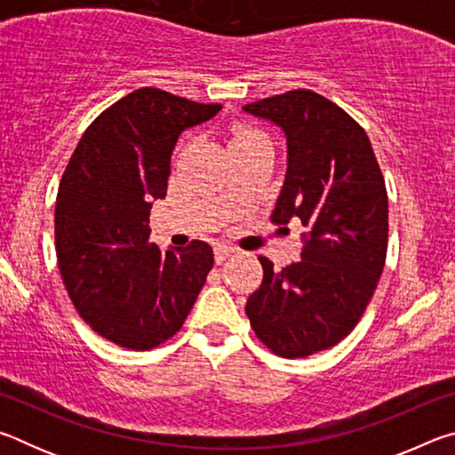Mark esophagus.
<instances>
[{"mask_svg":"<svg viewBox=\"0 0 455 455\" xmlns=\"http://www.w3.org/2000/svg\"><path fill=\"white\" fill-rule=\"evenodd\" d=\"M233 249L227 244H217L214 246V259H217V263H222V260H227L230 255H233Z\"/></svg>","mask_w":455,"mask_h":455,"instance_id":"1","label":"esophagus"}]
</instances>
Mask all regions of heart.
Returning <instances> with one entry per match:
<instances>
[{"mask_svg": "<svg viewBox=\"0 0 455 455\" xmlns=\"http://www.w3.org/2000/svg\"><path fill=\"white\" fill-rule=\"evenodd\" d=\"M265 138L267 136L263 132H259V130L243 128V130H238V132L233 136V140H230V148H235V146L257 142V140H265Z\"/></svg>", "mask_w": 455, "mask_h": 455, "instance_id": "1", "label": "heart"}]
</instances>
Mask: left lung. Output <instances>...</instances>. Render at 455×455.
Instances as JSON below:
<instances>
[{
  "label": "left lung",
  "instance_id": "8db88e82",
  "mask_svg": "<svg viewBox=\"0 0 455 455\" xmlns=\"http://www.w3.org/2000/svg\"><path fill=\"white\" fill-rule=\"evenodd\" d=\"M243 110L279 126L287 140V172L271 220L305 227L299 263L275 271L260 257L263 283L244 311L276 355L307 357L347 337L371 301L387 252L385 180L365 130L311 90Z\"/></svg>",
  "mask_w": 455,
  "mask_h": 455
}]
</instances>
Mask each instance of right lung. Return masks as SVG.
<instances>
[{
  "instance_id": "add662e5",
  "label": "right lung",
  "mask_w": 455,
  "mask_h": 455,
  "mask_svg": "<svg viewBox=\"0 0 455 455\" xmlns=\"http://www.w3.org/2000/svg\"><path fill=\"white\" fill-rule=\"evenodd\" d=\"M198 104L140 88L92 122L56 198V255L82 319L120 347L146 351L171 339L212 268V249L150 243L154 200L166 196L179 136L214 118Z\"/></svg>"
}]
</instances>
